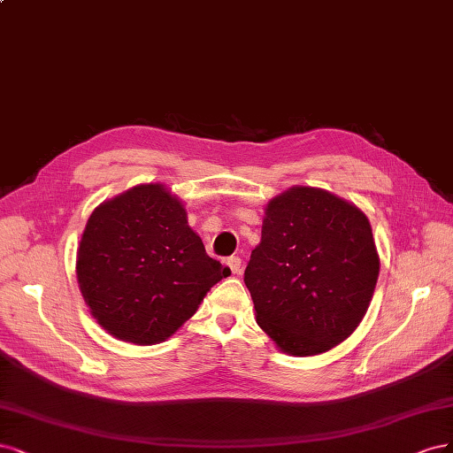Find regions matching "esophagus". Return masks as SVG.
<instances>
[{
  "instance_id": "obj_1",
  "label": "esophagus",
  "mask_w": 453,
  "mask_h": 453,
  "mask_svg": "<svg viewBox=\"0 0 453 453\" xmlns=\"http://www.w3.org/2000/svg\"><path fill=\"white\" fill-rule=\"evenodd\" d=\"M226 265L229 267V271L233 273V274H239L241 271H242V261H241V257L239 256H231V257H227L226 259Z\"/></svg>"
}]
</instances>
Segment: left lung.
<instances>
[{"mask_svg": "<svg viewBox=\"0 0 453 453\" xmlns=\"http://www.w3.org/2000/svg\"><path fill=\"white\" fill-rule=\"evenodd\" d=\"M380 271L371 224L326 189L294 186L265 207L244 271L257 326L289 356L324 354L367 312Z\"/></svg>", "mask_w": 453, "mask_h": 453, "instance_id": "obj_1", "label": "left lung"}]
</instances>
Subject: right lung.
I'll use <instances>...</instances> for the list:
<instances>
[{
  "label": "right lung",
  "mask_w": 453,
  "mask_h": 453,
  "mask_svg": "<svg viewBox=\"0 0 453 453\" xmlns=\"http://www.w3.org/2000/svg\"><path fill=\"white\" fill-rule=\"evenodd\" d=\"M229 274L207 256L180 199L164 184L101 203L77 250V280L92 316L112 337L139 346L171 337Z\"/></svg>",
  "instance_id": "add662e5"
}]
</instances>
